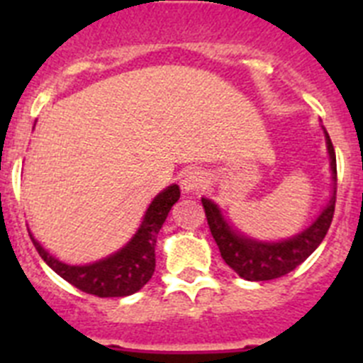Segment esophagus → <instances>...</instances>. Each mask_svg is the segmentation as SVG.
Returning <instances> with one entry per match:
<instances>
[{
    "mask_svg": "<svg viewBox=\"0 0 363 363\" xmlns=\"http://www.w3.org/2000/svg\"><path fill=\"white\" fill-rule=\"evenodd\" d=\"M205 185V176L200 171H187L182 176V189L185 192L200 191Z\"/></svg>",
    "mask_w": 363,
    "mask_h": 363,
    "instance_id": "1",
    "label": "esophagus"
}]
</instances>
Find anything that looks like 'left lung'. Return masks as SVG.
<instances>
[{
    "instance_id": "8db88e82",
    "label": "left lung",
    "mask_w": 363,
    "mask_h": 363,
    "mask_svg": "<svg viewBox=\"0 0 363 363\" xmlns=\"http://www.w3.org/2000/svg\"><path fill=\"white\" fill-rule=\"evenodd\" d=\"M325 138L327 150H329V156H331V171L336 182L335 147H333L329 134H325ZM201 203H203L211 234H213L214 242L220 249L223 262L243 280L264 281L289 274L298 265L303 264L313 255L314 249L322 243L327 230L331 227L333 214H335L336 187H333V196L329 200V205L309 229H306L294 238L278 243H262L243 238L234 230H230V227L221 218L220 209L213 201L201 198Z\"/></svg>"
}]
</instances>
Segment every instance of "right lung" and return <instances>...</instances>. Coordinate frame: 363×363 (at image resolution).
I'll list each match as a JSON object with an SVG mask.
<instances>
[{"instance_id": "right-lung-1", "label": "right lung", "mask_w": 363, "mask_h": 363, "mask_svg": "<svg viewBox=\"0 0 363 363\" xmlns=\"http://www.w3.org/2000/svg\"><path fill=\"white\" fill-rule=\"evenodd\" d=\"M178 200V185H171L160 192L149 205L142 227L134 234V238L116 255L99 259L96 264L82 265V267L62 264L60 259L52 258L45 251L34 238H32V243L45 264L76 289L99 298L129 296V294L138 293L152 278L154 267H156V255H154L156 238L167 214Z\"/></svg>"}]
</instances>
